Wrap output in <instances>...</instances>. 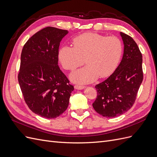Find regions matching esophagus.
Wrapping results in <instances>:
<instances>
[{"label": "esophagus", "instance_id": "obj_1", "mask_svg": "<svg viewBox=\"0 0 157 157\" xmlns=\"http://www.w3.org/2000/svg\"><path fill=\"white\" fill-rule=\"evenodd\" d=\"M85 87V86H82V85H75V88L77 89V90H82L84 89Z\"/></svg>", "mask_w": 157, "mask_h": 157}]
</instances>
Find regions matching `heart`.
Masks as SVG:
<instances>
[{"label": "heart", "mask_w": 157, "mask_h": 157, "mask_svg": "<svg viewBox=\"0 0 157 157\" xmlns=\"http://www.w3.org/2000/svg\"><path fill=\"white\" fill-rule=\"evenodd\" d=\"M74 46L64 45L59 50V59L66 70L73 71L85 63L84 67L71 75L73 82L88 83L113 73L122 54V44L117 36L86 33L75 37Z\"/></svg>", "instance_id": "heart-1"}]
</instances>
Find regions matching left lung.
<instances>
[{
    "label": "left lung",
    "instance_id": "left-lung-1",
    "mask_svg": "<svg viewBox=\"0 0 157 157\" xmlns=\"http://www.w3.org/2000/svg\"><path fill=\"white\" fill-rule=\"evenodd\" d=\"M121 35L124 44L121 62L111 76L95 86L97 98L92 106L107 118L118 117L131 109L144 78L138 46L130 36L122 32Z\"/></svg>",
    "mask_w": 157,
    "mask_h": 157
}]
</instances>
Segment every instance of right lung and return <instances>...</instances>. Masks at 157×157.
Masks as SVG:
<instances>
[{"mask_svg": "<svg viewBox=\"0 0 157 157\" xmlns=\"http://www.w3.org/2000/svg\"><path fill=\"white\" fill-rule=\"evenodd\" d=\"M67 33L46 27L29 39L21 51L19 84L27 106L42 117L61 115L74 90L58 65L60 42Z\"/></svg>", "mask_w": 157, "mask_h": 157, "instance_id": "obj_1", "label": "right lung"}]
</instances>
